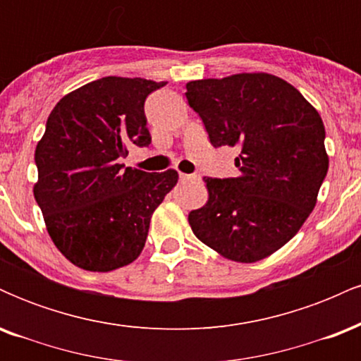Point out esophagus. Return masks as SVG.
Here are the masks:
<instances>
[{
    "label": "esophagus",
    "mask_w": 361,
    "mask_h": 361,
    "mask_svg": "<svg viewBox=\"0 0 361 361\" xmlns=\"http://www.w3.org/2000/svg\"><path fill=\"white\" fill-rule=\"evenodd\" d=\"M180 180L183 181V183H188V181H198V180H200V176L186 175V173H180Z\"/></svg>",
    "instance_id": "obj_1"
}]
</instances>
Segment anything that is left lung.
<instances>
[{
	"label": "left lung",
	"instance_id": "obj_1",
	"mask_svg": "<svg viewBox=\"0 0 361 361\" xmlns=\"http://www.w3.org/2000/svg\"><path fill=\"white\" fill-rule=\"evenodd\" d=\"M214 147H238L235 178H204L209 200L188 222L202 243L255 263L293 238L316 207L329 168L321 115L297 88L267 73L186 82Z\"/></svg>",
	"mask_w": 361,
	"mask_h": 361
}]
</instances>
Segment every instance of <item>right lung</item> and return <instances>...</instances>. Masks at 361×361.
Listing matches in <instances>:
<instances>
[{
	"label": "right lung",
	"mask_w": 361,
	"mask_h": 361,
	"mask_svg": "<svg viewBox=\"0 0 361 361\" xmlns=\"http://www.w3.org/2000/svg\"><path fill=\"white\" fill-rule=\"evenodd\" d=\"M166 82L106 76L66 94L35 149V200L49 235L73 264L111 271L142 252L152 212L178 173H146L120 161L151 144L144 102Z\"/></svg>",
	"instance_id": "right-lung-1"
}]
</instances>
